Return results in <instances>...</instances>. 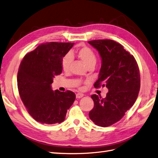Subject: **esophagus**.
Masks as SVG:
<instances>
[{
    "label": "esophagus",
    "instance_id": "obj_1",
    "mask_svg": "<svg viewBox=\"0 0 158 158\" xmlns=\"http://www.w3.org/2000/svg\"><path fill=\"white\" fill-rule=\"evenodd\" d=\"M76 97L77 99H80V98H82V97H84V94L82 93H77Z\"/></svg>",
    "mask_w": 158,
    "mask_h": 158
}]
</instances>
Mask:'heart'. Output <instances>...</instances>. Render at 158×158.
<instances>
[{
  "instance_id": "1",
  "label": "heart",
  "mask_w": 158,
  "mask_h": 158,
  "mask_svg": "<svg viewBox=\"0 0 158 158\" xmlns=\"http://www.w3.org/2000/svg\"><path fill=\"white\" fill-rule=\"evenodd\" d=\"M79 58L89 67L91 65H94L97 62V57L94 51L89 47H85L80 48L78 52ZM72 55L70 53L66 54L61 59V68L64 71L67 72L69 68L70 64L72 61Z\"/></svg>"
}]
</instances>
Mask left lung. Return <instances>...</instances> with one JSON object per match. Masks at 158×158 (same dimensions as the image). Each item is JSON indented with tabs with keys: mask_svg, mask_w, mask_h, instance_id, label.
<instances>
[{
	"mask_svg": "<svg viewBox=\"0 0 158 158\" xmlns=\"http://www.w3.org/2000/svg\"><path fill=\"white\" fill-rule=\"evenodd\" d=\"M89 43L96 48L101 59L99 77L94 86H106L109 92L102 99L91 96L94 107L89 118L96 125L107 127L118 122L137 99L140 73L135 57L120 43L112 40H94Z\"/></svg>",
	"mask_w": 158,
	"mask_h": 158,
	"instance_id": "1",
	"label": "left lung"
}]
</instances>
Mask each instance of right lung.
I'll return each mask as SVG.
<instances>
[{"instance_id":"obj_1","label":"right lung","mask_w":158,"mask_h":158,"mask_svg":"<svg viewBox=\"0 0 158 158\" xmlns=\"http://www.w3.org/2000/svg\"><path fill=\"white\" fill-rule=\"evenodd\" d=\"M74 43H46L23 57L17 72V87L21 99L35 120L53 124L64 122L68 110L75 101L70 90H52L55 76L62 72L61 59Z\"/></svg>"}]
</instances>
